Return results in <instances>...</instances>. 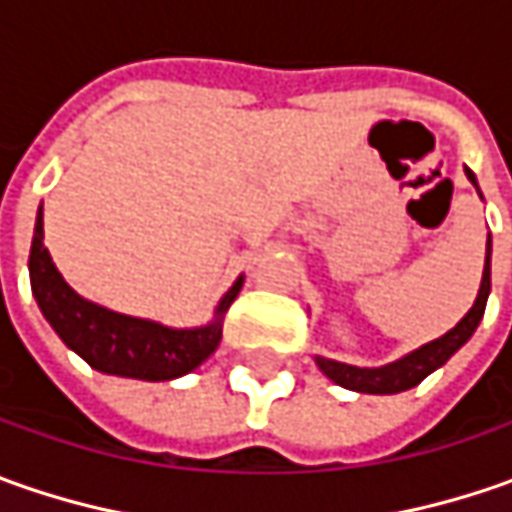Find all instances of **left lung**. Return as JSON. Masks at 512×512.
<instances>
[{"label": "left lung", "instance_id": "8db88e82", "mask_svg": "<svg viewBox=\"0 0 512 512\" xmlns=\"http://www.w3.org/2000/svg\"><path fill=\"white\" fill-rule=\"evenodd\" d=\"M467 170V168H464ZM467 179L476 185V176L473 170H467ZM479 190V185H476ZM482 196V193H479ZM487 296H490V239H487V256H484V273H482V287H479V296L473 307L467 310L459 325L453 330H447L444 336L433 339V342L422 344L419 350L407 353L396 362L384 364V367H353V364L333 362V359H325V356H316V364L319 370L325 373L330 382L342 384L347 390H359V393H373V396H387V393H402V390H410L416 384L427 379L436 367H442L459 347H462L482 322L484 307H487Z\"/></svg>", "mask_w": 512, "mask_h": 512}]
</instances>
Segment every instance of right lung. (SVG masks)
<instances>
[{"mask_svg": "<svg viewBox=\"0 0 512 512\" xmlns=\"http://www.w3.org/2000/svg\"><path fill=\"white\" fill-rule=\"evenodd\" d=\"M30 290L36 305L56 336L79 353L85 362L110 376H128L142 382H168L196 370L222 342V316L233 299L239 296L245 276H239L233 287L222 296L213 313V322L205 327H165L159 322L125 316L102 305L82 299L62 279L45 247L42 230V207L36 216L33 245H30Z\"/></svg>", "mask_w": 512, "mask_h": 512, "instance_id": "right-lung-1", "label": "right lung"}]
</instances>
